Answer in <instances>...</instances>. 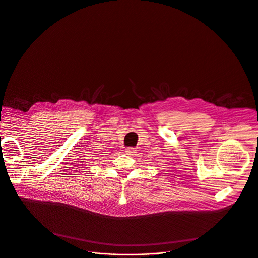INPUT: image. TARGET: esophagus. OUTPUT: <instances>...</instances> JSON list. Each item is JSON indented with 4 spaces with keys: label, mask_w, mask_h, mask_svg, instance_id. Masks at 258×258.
<instances>
[{
    "label": "esophagus",
    "mask_w": 258,
    "mask_h": 258,
    "mask_svg": "<svg viewBox=\"0 0 258 258\" xmlns=\"http://www.w3.org/2000/svg\"><path fill=\"white\" fill-rule=\"evenodd\" d=\"M125 153H126L127 155H130V156H134V155H136L137 151H136L134 148H127V149L125 150Z\"/></svg>",
    "instance_id": "34e87169"
}]
</instances>
